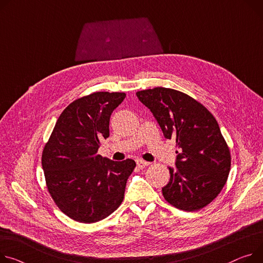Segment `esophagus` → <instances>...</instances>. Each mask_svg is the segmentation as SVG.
<instances>
[{"label":"esophagus","mask_w":263,"mask_h":263,"mask_svg":"<svg viewBox=\"0 0 263 263\" xmlns=\"http://www.w3.org/2000/svg\"><path fill=\"white\" fill-rule=\"evenodd\" d=\"M136 163H137V166H138L139 168H144L145 166L149 165V162H146V161L141 160V159H138V160L136 161Z\"/></svg>","instance_id":"34e87169"}]
</instances>
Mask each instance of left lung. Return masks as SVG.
Here are the masks:
<instances>
[{"label":"left lung","instance_id":"left-lung-1","mask_svg":"<svg viewBox=\"0 0 263 263\" xmlns=\"http://www.w3.org/2000/svg\"><path fill=\"white\" fill-rule=\"evenodd\" d=\"M166 139H175L176 167L162 189L173 206L195 212L219 195L231 170V153L214 116L189 95L155 87L138 91Z\"/></svg>","mask_w":263,"mask_h":263}]
</instances>
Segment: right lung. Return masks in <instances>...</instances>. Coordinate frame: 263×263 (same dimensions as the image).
I'll return each instance as SVG.
<instances>
[{"instance_id": "1", "label": "right lung", "mask_w": 263, "mask_h": 263, "mask_svg": "<svg viewBox=\"0 0 263 263\" xmlns=\"http://www.w3.org/2000/svg\"><path fill=\"white\" fill-rule=\"evenodd\" d=\"M124 92L98 91L77 99L60 115L42 154L48 192L66 216L93 223L114 213L124 198L133 159L111 161L98 155L109 137L111 112Z\"/></svg>"}]
</instances>
